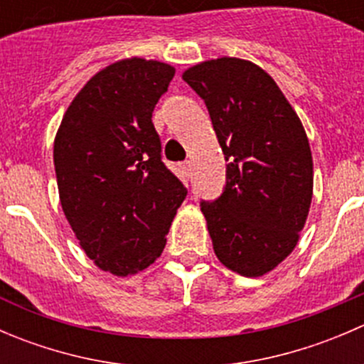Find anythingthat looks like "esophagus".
I'll return each mask as SVG.
<instances>
[{
	"label": "esophagus",
	"mask_w": 364,
	"mask_h": 364,
	"mask_svg": "<svg viewBox=\"0 0 364 364\" xmlns=\"http://www.w3.org/2000/svg\"><path fill=\"white\" fill-rule=\"evenodd\" d=\"M181 167H183V171H185L186 172V174H192V161H190V160H186V161H183V165H181Z\"/></svg>",
	"instance_id": "esophagus-1"
}]
</instances>
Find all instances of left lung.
<instances>
[{"label": "left lung", "instance_id": "1", "mask_svg": "<svg viewBox=\"0 0 364 364\" xmlns=\"http://www.w3.org/2000/svg\"><path fill=\"white\" fill-rule=\"evenodd\" d=\"M208 107L225 155V186L203 200L216 257L243 277H262L289 255L306 222L314 161L299 117L271 75L220 58L183 73Z\"/></svg>", "mask_w": 364, "mask_h": 364}]
</instances>
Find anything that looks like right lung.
Segmentation results:
<instances>
[{"label": "right lung", "mask_w": 364, "mask_h": 364, "mask_svg": "<svg viewBox=\"0 0 364 364\" xmlns=\"http://www.w3.org/2000/svg\"><path fill=\"white\" fill-rule=\"evenodd\" d=\"M174 72L142 58L109 65L73 98L54 141L65 216L86 255L116 277L159 259L186 197L151 121Z\"/></svg>", "instance_id": "obj_1"}]
</instances>
